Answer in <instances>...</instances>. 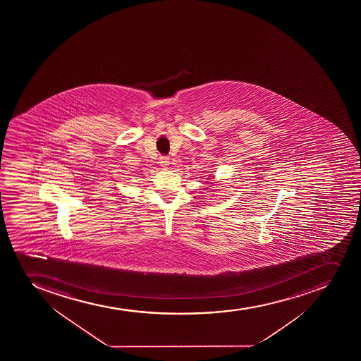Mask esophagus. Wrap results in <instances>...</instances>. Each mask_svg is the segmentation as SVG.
<instances>
[{"label": "esophagus", "mask_w": 361, "mask_h": 361, "mask_svg": "<svg viewBox=\"0 0 361 361\" xmlns=\"http://www.w3.org/2000/svg\"><path fill=\"white\" fill-rule=\"evenodd\" d=\"M159 164H160L161 167L167 168L169 166V157H161Z\"/></svg>", "instance_id": "1"}]
</instances>
